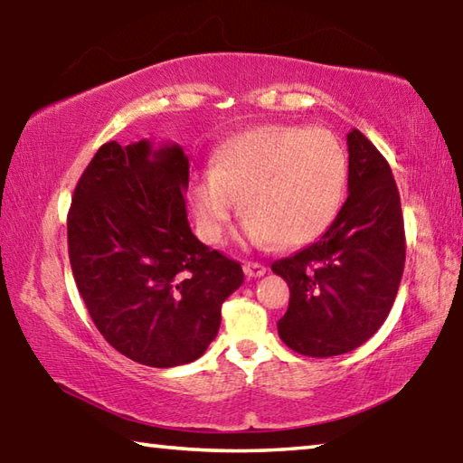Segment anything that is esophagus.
<instances>
[{
  "instance_id": "1",
  "label": "esophagus",
  "mask_w": 463,
  "mask_h": 463,
  "mask_svg": "<svg viewBox=\"0 0 463 463\" xmlns=\"http://www.w3.org/2000/svg\"><path fill=\"white\" fill-rule=\"evenodd\" d=\"M242 269H245L247 278H261L263 273L268 271V268H265L263 263H257V261H247L245 265H242Z\"/></svg>"
}]
</instances>
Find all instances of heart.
Listing matches in <instances>:
<instances>
[{
    "instance_id": "b5f03b06",
    "label": "heart",
    "mask_w": 463,
    "mask_h": 463,
    "mask_svg": "<svg viewBox=\"0 0 463 463\" xmlns=\"http://www.w3.org/2000/svg\"><path fill=\"white\" fill-rule=\"evenodd\" d=\"M347 190V156L325 128L260 127L242 132L195 175L192 208L202 241L216 245L239 198L242 234L281 249L318 239L335 222Z\"/></svg>"
}]
</instances>
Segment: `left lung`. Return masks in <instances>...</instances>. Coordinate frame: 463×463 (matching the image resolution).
<instances>
[{
	"instance_id": "obj_1",
	"label": "left lung",
	"mask_w": 463,
	"mask_h": 463,
	"mask_svg": "<svg viewBox=\"0 0 463 463\" xmlns=\"http://www.w3.org/2000/svg\"><path fill=\"white\" fill-rule=\"evenodd\" d=\"M349 195L317 242L271 265L289 288L278 333L308 357L349 354L378 331L404 271L401 194L383 155L354 128Z\"/></svg>"
}]
</instances>
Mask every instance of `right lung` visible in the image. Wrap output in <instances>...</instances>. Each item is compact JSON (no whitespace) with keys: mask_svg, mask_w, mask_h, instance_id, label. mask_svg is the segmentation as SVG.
<instances>
[{"mask_svg":"<svg viewBox=\"0 0 463 463\" xmlns=\"http://www.w3.org/2000/svg\"><path fill=\"white\" fill-rule=\"evenodd\" d=\"M179 145H101L75 185L69 261L90 317L116 351L148 367L198 359L241 288V263L198 241Z\"/></svg>","mask_w":463,"mask_h":463,"instance_id":"obj_1","label":"right lung"}]
</instances>
